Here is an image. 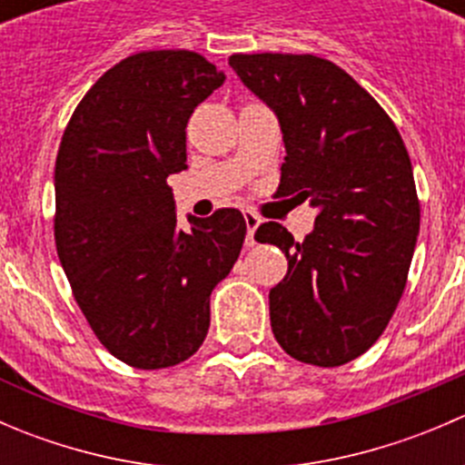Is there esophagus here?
Masks as SVG:
<instances>
[{"label": "esophagus", "instance_id": "1", "mask_svg": "<svg viewBox=\"0 0 465 465\" xmlns=\"http://www.w3.org/2000/svg\"><path fill=\"white\" fill-rule=\"evenodd\" d=\"M245 224H247V245H254V233L256 229H259L261 224V218L256 213H252V211H245Z\"/></svg>", "mask_w": 465, "mask_h": 465}]
</instances>
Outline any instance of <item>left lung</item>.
I'll list each match as a JSON object with an SVG mask.
<instances>
[{
    "mask_svg": "<svg viewBox=\"0 0 465 465\" xmlns=\"http://www.w3.org/2000/svg\"><path fill=\"white\" fill-rule=\"evenodd\" d=\"M229 67L279 119L276 198L317 209L302 242L279 223L256 229L288 259L270 290L272 332L299 362L340 367L382 335L405 290L420 224L410 154L387 112L331 60L236 54Z\"/></svg>",
    "mask_w": 465,
    "mask_h": 465,
    "instance_id": "obj_1",
    "label": "left lung"
}]
</instances>
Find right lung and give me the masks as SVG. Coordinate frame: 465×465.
<instances>
[{
  "label": "right lung",
  "instance_id": "right-lung-1",
  "mask_svg": "<svg viewBox=\"0 0 465 465\" xmlns=\"http://www.w3.org/2000/svg\"><path fill=\"white\" fill-rule=\"evenodd\" d=\"M224 83L195 51H143L89 89L55 159V247L94 335L121 362H184L209 331V299L241 254L238 209L186 215L168 175L186 171V124Z\"/></svg>",
  "mask_w": 465,
  "mask_h": 465
}]
</instances>
